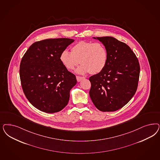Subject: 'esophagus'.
I'll return each instance as SVG.
<instances>
[{
  "label": "esophagus",
  "mask_w": 160,
  "mask_h": 160,
  "mask_svg": "<svg viewBox=\"0 0 160 160\" xmlns=\"http://www.w3.org/2000/svg\"><path fill=\"white\" fill-rule=\"evenodd\" d=\"M77 78V79L78 82H80V81H81V80H82L83 79L85 78L82 77H79V76H77L76 77Z\"/></svg>",
  "instance_id": "1"
}]
</instances>
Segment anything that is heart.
<instances>
[{
  "instance_id": "b5f03b06",
  "label": "heart",
  "mask_w": 160,
  "mask_h": 160,
  "mask_svg": "<svg viewBox=\"0 0 160 160\" xmlns=\"http://www.w3.org/2000/svg\"><path fill=\"white\" fill-rule=\"evenodd\" d=\"M60 61L68 70H73L81 63L82 65L77 69L79 74H97L105 67L108 61L106 48L101 43L80 41L71 48V52L64 50L60 55Z\"/></svg>"
}]
</instances>
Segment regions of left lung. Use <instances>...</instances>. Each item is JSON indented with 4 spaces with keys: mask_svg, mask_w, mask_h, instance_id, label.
<instances>
[{
    "mask_svg": "<svg viewBox=\"0 0 160 160\" xmlns=\"http://www.w3.org/2000/svg\"><path fill=\"white\" fill-rule=\"evenodd\" d=\"M93 38L102 42L106 48L108 61L101 72L89 78V95L99 111H115L128 103L136 92L139 62L131 48L115 38Z\"/></svg>",
    "mask_w": 160,
    "mask_h": 160,
    "instance_id": "1",
    "label": "left lung"
}]
</instances>
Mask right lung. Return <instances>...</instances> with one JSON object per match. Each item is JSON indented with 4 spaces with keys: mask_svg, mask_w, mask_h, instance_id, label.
Here are the masks:
<instances>
[{
    "mask_svg": "<svg viewBox=\"0 0 160 160\" xmlns=\"http://www.w3.org/2000/svg\"><path fill=\"white\" fill-rule=\"evenodd\" d=\"M74 41L58 38L36 42L22 59L19 74L23 92L41 111L55 113L67 105L70 91L77 81L61 62L60 55Z\"/></svg>",
    "mask_w": 160,
    "mask_h": 160,
    "instance_id": "1",
    "label": "right lung"
}]
</instances>
